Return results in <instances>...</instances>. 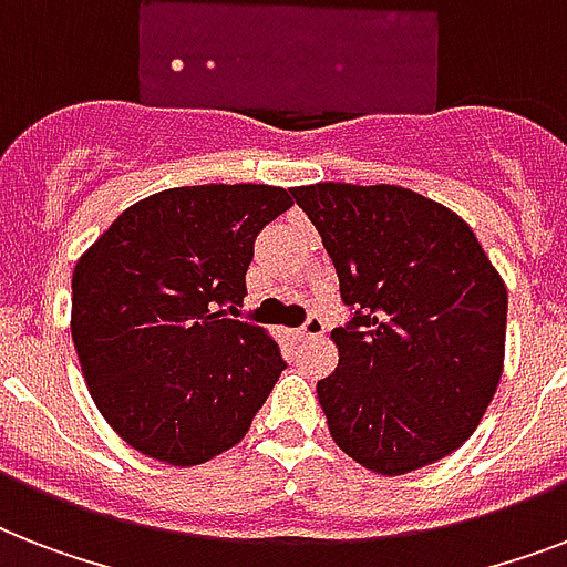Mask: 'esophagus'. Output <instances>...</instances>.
Returning a JSON list of instances; mask_svg holds the SVG:
<instances>
[{
	"instance_id": "34e87169",
	"label": "esophagus",
	"mask_w": 567,
	"mask_h": 567,
	"mask_svg": "<svg viewBox=\"0 0 567 567\" xmlns=\"http://www.w3.org/2000/svg\"><path fill=\"white\" fill-rule=\"evenodd\" d=\"M323 332H327V320L320 315H309V320L300 329V338L302 341H315V338H323Z\"/></svg>"
}]
</instances>
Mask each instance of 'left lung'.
<instances>
[{
	"instance_id": "1",
	"label": "left lung",
	"mask_w": 567,
	"mask_h": 567,
	"mask_svg": "<svg viewBox=\"0 0 567 567\" xmlns=\"http://www.w3.org/2000/svg\"><path fill=\"white\" fill-rule=\"evenodd\" d=\"M323 238L341 300L338 368L318 382L329 435L382 476L462 447L501 385L506 282L474 229L396 185L318 182L291 190Z\"/></svg>"
}]
</instances>
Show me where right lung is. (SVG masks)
<instances>
[{
  "instance_id": "obj_1",
  "label": "right lung",
  "mask_w": 567,
  "mask_h": 567,
  "mask_svg": "<svg viewBox=\"0 0 567 567\" xmlns=\"http://www.w3.org/2000/svg\"><path fill=\"white\" fill-rule=\"evenodd\" d=\"M293 205L274 185H190L128 205L73 270V344L93 403L164 465L220 456L285 371L238 318L252 244Z\"/></svg>"
}]
</instances>
